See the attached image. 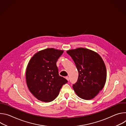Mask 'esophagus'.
<instances>
[{"instance_id":"esophagus-1","label":"esophagus","mask_w":126,"mask_h":126,"mask_svg":"<svg viewBox=\"0 0 126 126\" xmlns=\"http://www.w3.org/2000/svg\"><path fill=\"white\" fill-rule=\"evenodd\" d=\"M66 79H67V80L68 81H69V77H68V76H66Z\"/></svg>"}]
</instances>
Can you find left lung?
<instances>
[{
	"mask_svg": "<svg viewBox=\"0 0 126 126\" xmlns=\"http://www.w3.org/2000/svg\"><path fill=\"white\" fill-rule=\"evenodd\" d=\"M78 71V78L73 88L81 98L90 100L102 90L106 81L107 71L101 57L96 52L84 48L67 51Z\"/></svg>",
	"mask_w": 126,
	"mask_h": 126,
	"instance_id": "1",
	"label": "left lung"
}]
</instances>
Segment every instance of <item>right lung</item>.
<instances>
[{
	"label": "right lung",
	"mask_w": 126,
	"mask_h": 126,
	"mask_svg": "<svg viewBox=\"0 0 126 126\" xmlns=\"http://www.w3.org/2000/svg\"><path fill=\"white\" fill-rule=\"evenodd\" d=\"M63 50L48 48L31 58L27 67L26 80L30 92L38 100L50 102L58 95L62 86L68 82L59 76L56 62Z\"/></svg>",
	"instance_id": "1"
}]
</instances>
